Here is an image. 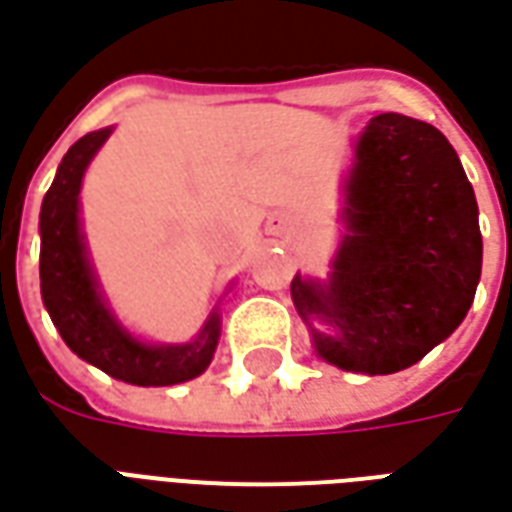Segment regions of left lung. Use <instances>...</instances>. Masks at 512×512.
Masks as SVG:
<instances>
[{"instance_id": "left-lung-1", "label": "left lung", "mask_w": 512, "mask_h": 512, "mask_svg": "<svg viewBox=\"0 0 512 512\" xmlns=\"http://www.w3.org/2000/svg\"><path fill=\"white\" fill-rule=\"evenodd\" d=\"M343 219L329 279L290 282L315 351L367 376L417 365L461 326L483 268L477 200L447 136L395 112L373 117L356 142Z\"/></svg>"}]
</instances>
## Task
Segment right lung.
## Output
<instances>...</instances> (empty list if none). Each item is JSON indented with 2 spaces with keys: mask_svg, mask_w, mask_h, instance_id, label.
<instances>
[{
  "mask_svg": "<svg viewBox=\"0 0 512 512\" xmlns=\"http://www.w3.org/2000/svg\"><path fill=\"white\" fill-rule=\"evenodd\" d=\"M112 128H101L73 142L57 167L54 183L40 208V293L51 321L73 354L106 376L136 386H172L197 378L211 365L222 332L213 310L197 340L183 345H150L117 323L98 290L87 257L79 191L87 164L101 150Z\"/></svg>",
  "mask_w": 512,
  "mask_h": 512,
  "instance_id": "right-lung-1",
  "label": "right lung"
}]
</instances>
